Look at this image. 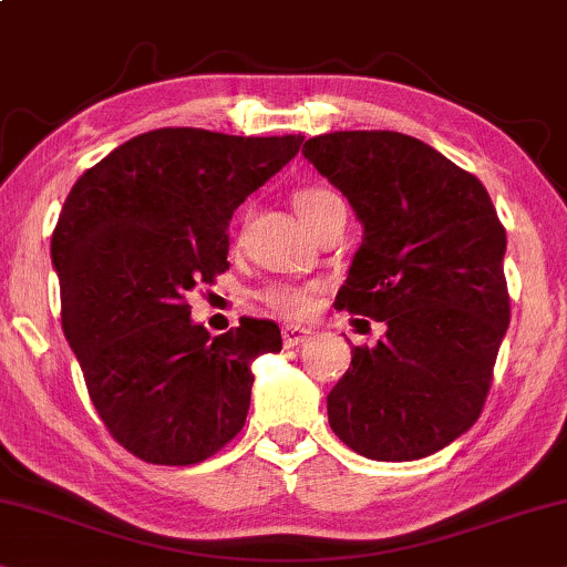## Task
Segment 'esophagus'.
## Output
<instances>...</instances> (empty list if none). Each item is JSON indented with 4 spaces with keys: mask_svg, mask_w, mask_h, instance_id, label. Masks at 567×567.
Segmentation results:
<instances>
[{
    "mask_svg": "<svg viewBox=\"0 0 567 567\" xmlns=\"http://www.w3.org/2000/svg\"><path fill=\"white\" fill-rule=\"evenodd\" d=\"M306 339H311V329H303V327H285L282 329L285 347H298V344H303Z\"/></svg>",
    "mask_w": 567,
    "mask_h": 567,
    "instance_id": "1",
    "label": "esophagus"
}]
</instances>
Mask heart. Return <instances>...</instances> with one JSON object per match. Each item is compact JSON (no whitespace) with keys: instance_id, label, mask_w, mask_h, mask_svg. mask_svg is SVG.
Returning <instances> with one entry per match:
<instances>
[{"instance_id":"heart-1","label":"heart","mask_w":567,"mask_h":567,"mask_svg":"<svg viewBox=\"0 0 567 567\" xmlns=\"http://www.w3.org/2000/svg\"><path fill=\"white\" fill-rule=\"evenodd\" d=\"M296 207L303 217L308 228H316L323 217H329L334 209H344L342 196L334 188L327 186H308L296 196ZM264 306L288 319H303L313 308V288H298V285H269L261 292Z\"/></svg>"}]
</instances>
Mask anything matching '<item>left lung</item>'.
Instances as JSON below:
<instances>
[{
  "mask_svg": "<svg viewBox=\"0 0 567 567\" xmlns=\"http://www.w3.org/2000/svg\"><path fill=\"white\" fill-rule=\"evenodd\" d=\"M303 155L347 196L362 244L339 311L386 323L329 391V425L375 462H414L477 422L511 321L505 228L487 188L399 132H331Z\"/></svg>",
  "mask_w": 567,
  "mask_h": 567,
  "instance_id": "1",
  "label": "left lung"
}]
</instances>
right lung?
Segmentation results:
<instances>
[{
  "label": "right lung",
  "instance_id": "right-lung-1",
  "mask_svg": "<svg viewBox=\"0 0 567 567\" xmlns=\"http://www.w3.org/2000/svg\"><path fill=\"white\" fill-rule=\"evenodd\" d=\"M300 145L168 126L118 145L66 196L51 236L64 337L109 433L142 462L199 464L244 427L251 362L282 350L279 327L240 319L209 337L186 292L230 267L233 213Z\"/></svg>",
  "mask_w": 567,
  "mask_h": 567
}]
</instances>
